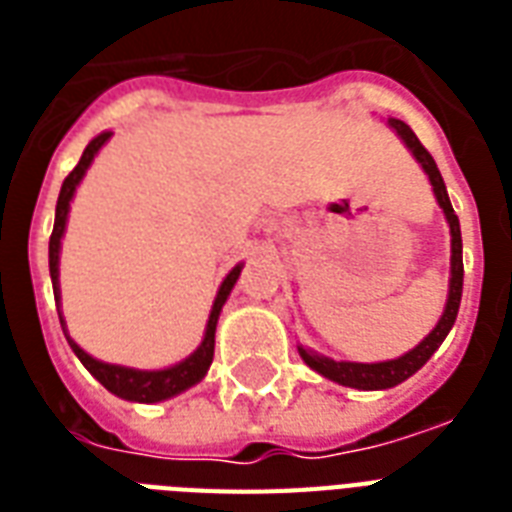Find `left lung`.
Returning <instances> with one entry per match:
<instances>
[{"mask_svg":"<svg viewBox=\"0 0 512 512\" xmlns=\"http://www.w3.org/2000/svg\"><path fill=\"white\" fill-rule=\"evenodd\" d=\"M388 124L401 135L406 146L412 148V154L417 156V162L422 164V170L428 172L430 183H433V191H436V199L444 209L446 220H449V228H452V281H449V300H446V311L441 316V321L436 324V329L430 332L425 340L417 345L414 350L404 353L401 358H393V361H382V364H348V361H332V358H324L313 350L300 348V356L311 369H316L319 374L329 377V380L340 382V385H348V388L358 390H385L393 388L398 382H404L406 377H412L417 369H420L425 361H428L433 353L438 350V345L444 342V337L449 335L454 319H457V311H460L462 300V236H460V220L454 215L452 201L446 196L444 177L438 172L433 156L428 154V148L422 146L417 135L412 132L409 124H404L401 119H388Z\"/></svg>","mask_w":512,"mask_h":512,"instance_id":"left-lung-1","label":"left lung"}]
</instances>
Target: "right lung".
I'll list each match as a JSON object with an SVG mask.
<instances>
[{
    "label": "right lung",
    "instance_id": "add662e5",
    "mask_svg": "<svg viewBox=\"0 0 512 512\" xmlns=\"http://www.w3.org/2000/svg\"><path fill=\"white\" fill-rule=\"evenodd\" d=\"M111 138V132H103L98 138L92 140L90 146L84 148L82 159L76 164L74 170L68 172V177L63 180V188H60L58 196V207H55V225H52V236H50V276H52V292H55V303L60 308V289H58V252H60V236L66 231V215H68V201L74 196L76 185L84 177L90 162L98 154V148ZM241 265H236L228 279L223 281V287L217 292L215 305H212V313H209L207 321V335H204V342L199 345V350L188 356L180 364L170 366V369H162V372H138V369H127V366H114V364H103V361H95L92 356H87L79 345H76L71 337H68V345L74 350L79 361H82L95 380L103 385L106 390H111L114 396L127 398V401H140V404H156V401H164V398L177 396L183 393L185 388H191L196 382L207 374L209 364H212V356H215V327H217V316L223 311V303L231 295L233 284L239 279ZM60 316V311H58ZM63 324V319H60ZM66 332V329H63Z\"/></svg>",
    "mask_w": 512,
    "mask_h": 512
}]
</instances>
